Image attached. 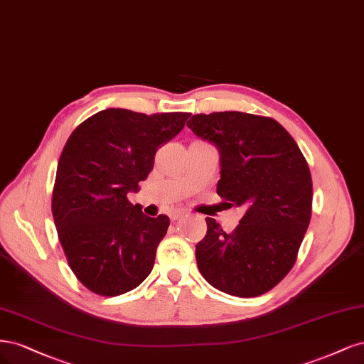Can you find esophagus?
<instances>
[{
    "label": "esophagus",
    "mask_w": 364,
    "mask_h": 364,
    "mask_svg": "<svg viewBox=\"0 0 364 364\" xmlns=\"http://www.w3.org/2000/svg\"><path fill=\"white\" fill-rule=\"evenodd\" d=\"M183 216H186L184 210H175V212L171 213V220H178V219H181Z\"/></svg>",
    "instance_id": "34e87169"
}]
</instances>
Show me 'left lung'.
<instances>
[{"label": "left lung", "instance_id": "8db88e82", "mask_svg": "<svg viewBox=\"0 0 364 364\" xmlns=\"http://www.w3.org/2000/svg\"><path fill=\"white\" fill-rule=\"evenodd\" d=\"M187 127L219 151L218 195L228 207L246 210L232 232L205 219L207 234L196 245L199 272L228 295H263L290 272L310 224L313 184L307 160L272 118L199 113Z\"/></svg>", "mask_w": 364, "mask_h": 364}]
</instances>
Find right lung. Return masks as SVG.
Listing matches in <instances>:
<instances>
[{
  "instance_id": "add662e5",
  "label": "right lung",
  "mask_w": 364,
  "mask_h": 364,
  "mask_svg": "<svg viewBox=\"0 0 364 364\" xmlns=\"http://www.w3.org/2000/svg\"><path fill=\"white\" fill-rule=\"evenodd\" d=\"M191 113L105 109L81 122L58 159L53 216L69 267L90 291L118 296L151 274L169 218L128 201L154 168L163 144Z\"/></svg>"
}]
</instances>
